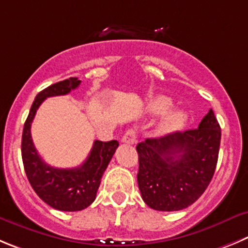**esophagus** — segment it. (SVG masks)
I'll return each mask as SVG.
<instances>
[{"label": "esophagus", "mask_w": 248, "mask_h": 248, "mask_svg": "<svg viewBox=\"0 0 248 248\" xmlns=\"http://www.w3.org/2000/svg\"><path fill=\"white\" fill-rule=\"evenodd\" d=\"M136 138H137V132L136 129L129 128L127 129L126 133L122 136V143H126V144H135Z\"/></svg>", "instance_id": "esophagus-1"}]
</instances>
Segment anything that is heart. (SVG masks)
<instances>
[{
    "label": "heart",
    "mask_w": 248,
    "mask_h": 248,
    "mask_svg": "<svg viewBox=\"0 0 248 248\" xmlns=\"http://www.w3.org/2000/svg\"><path fill=\"white\" fill-rule=\"evenodd\" d=\"M171 108H172V101H171V99L163 95L156 96L149 104L150 112L155 113V115H160V113L166 112ZM185 122H186V113L184 111H171V112H169L163 119L160 126H159V131L161 133H171V132H175L181 128L185 124Z\"/></svg>",
    "instance_id": "obj_1"
}]
</instances>
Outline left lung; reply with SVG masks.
<instances>
[{"mask_svg":"<svg viewBox=\"0 0 248 248\" xmlns=\"http://www.w3.org/2000/svg\"><path fill=\"white\" fill-rule=\"evenodd\" d=\"M221 129L210 108L197 128L138 143V187L148 207L181 210L203 194L218 163Z\"/></svg>","mask_w":248,"mask_h":248,"instance_id":"1","label":"left lung"}]
</instances>
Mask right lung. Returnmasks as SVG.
Masks as SVG:
<instances>
[{
    "label": "right lung",
    "instance_id": "1",
    "mask_svg": "<svg viewBox=\"0 0 248 248\" xmlns=\"http://www.w3.org/2000/svg\"><path fill=\"white\" fill-rule=\"evenodd\" d=\"M79 84L78 78L72 77L41 90L35 96L23 128L22 159L28 180L46 204L62 212H78L95 201L104 171L119 147L117 140H95L84 163L75 169L50 166L38 154L30 133L36 110L46 98L66 95Z\"/></svg>",
    "mask_w": 248,
    "mask_h": 248
}]
</instances>
